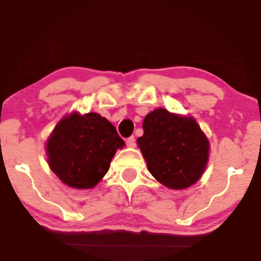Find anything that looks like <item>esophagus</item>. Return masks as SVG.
<instances>
[{
    "label": "esophagus",
    "instance_id": "obj_1",
    "mask_svg": "<svg viewBox=\"0 0 261 261\" xmlns=\"http://www.w3.org/2000/svg\"><path fill=\"white\" fill-rule=\"evenodd\" d=\"M126 145L128 146V147H135V146H136V142H135V137L134 136L128 137V139L126 140Z\"/></svg>",
    "mask_w": 261,
    "mask_h": 261
}]
</instances>
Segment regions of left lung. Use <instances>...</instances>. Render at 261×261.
Wrapping results in <instances>:
<instances>
[{"label":"left lung","instance_id":"obj_1","mask_svg":"<svg viewBox=\"0 0 261 261\" xmlns=\"http://www.w3.org/2000/svg\"><path fill=\"white\" fill-rule=\"evenodd\" d=\"M137 139L148 170L161 184L187 189L201 178L208 162L210 142L193 116L158 108L143 119Z\"/></svg>","mask_w":261,"mask_h":261}]
</instances>
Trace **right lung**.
<instances>
[{
  "label": "right lung",
  "instance_id": "right-lung-1",
  "mask_svg": "<svg viewBox=\"0 0 261 261\" xmlns=\"http://www.w3.org/2000/svg\"><path fill=\"white\" fill-rule=\"evenodd\" d=\"M125 142L109 120L97 113L67 114L46 141L50 169L67 187L92 189L109 170Z\"/></svg>",
  "mask_w": 261,
  "mask_h": 261
}]
</instances>
